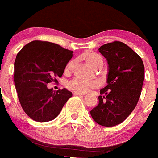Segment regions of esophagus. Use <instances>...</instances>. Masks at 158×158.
Instances as JSON below:
<instances>
[{"instance_id": "obj_1", "label": "esophagus", "mask_w": 158, "mask_h": 158, "mask_svg": "<svg viewBox=\"0 0 158 158\" xmlns=\"http://www.w3.org/2000/svg\"><path fill=\"white\" fill-rule=\"evenodd\" d=\"M73 95H77V96H84L85 93H80V92H73Z\"/></svg>"}]
</instances>
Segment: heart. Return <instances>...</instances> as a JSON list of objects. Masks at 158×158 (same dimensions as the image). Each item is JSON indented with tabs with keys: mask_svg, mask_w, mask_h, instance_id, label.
Masks as SVG:
<instances>
[{
	"mask_svg": "<svg viewBox=\"0 0 158 158\" xmlns=\"http://www.w3.org/2000/svg\"><path fill=\"white\" fill-rule=\"evenodd\" d=\"M82 58L85 59L89 65L94 69H99L102 67L104 64V60L100 54L93 51H87L82 54ZM73 61H70L66 64L65 68V73H70L73 67ZM67 87L70 90L74 92H80V93H86L90 89H96L99 87V83L96 81L91 82H85L77 78L73 79L72 81L67 84Z\"/></svg>",
	"mask_w": 158,
	"mask_h": 158,
	"instance_id": "b5f03b06",
	"label": "heart"
}]
</instances>
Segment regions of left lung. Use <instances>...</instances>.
<instances>
[{
  "label": "left lung",
  "instance_id": "1",
  "mask_svg": "<svg viewBox=\"0 0 158 158\" xmlns=\"http://www.w3.org/2000/svg\"><path fill=\"white\" fill-rule=\"evenodd\" d=\"M108 64L107 86L100 89L98 105L90 111L101 126L114 127L123 122L136 107L144 81L145 69L139 54L119 41L99 48Z\"/></svg>",
  "mask_w": 158,
  "mask_h": 158
}]
</instances>
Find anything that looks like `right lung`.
<instances>
[{"label": "right lung", "mask_w": 158, "mask_h": 158, "mask_svg": "<svg viewBox=\"0 0 158 158\" xmlns=\"http://www.w3.org/2000/svg\"><path fill=\"white\" fill-rule=\"evenodd\" d=\"M72 57V51L40 40L27 43L17 54L14 83L22 108L33 120H53L72 96L67 89L54 92L47 85L62 76Z\"/></svg>", "instance_id": "add662e5"}]
</instances>
